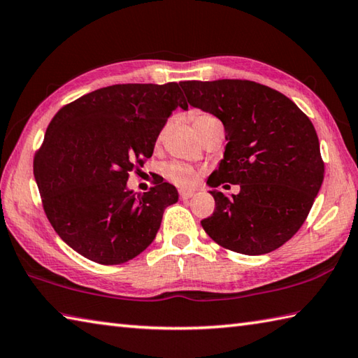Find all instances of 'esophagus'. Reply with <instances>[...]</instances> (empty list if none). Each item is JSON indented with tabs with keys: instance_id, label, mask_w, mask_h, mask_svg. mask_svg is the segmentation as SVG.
<instances>
[{
	"instance_id": "obj_1",
	"label": "esophagus",
	"mask_w": 358,
	"mask_h": 358,
	"mask_svg": "<svg viewBox=\"0 0 358 358\" xmlns=\"http://www.w3.org/2000/svg\"><path fill=\"white\" fill-rule=\"evenodd\" d=\"M194 196V193H192V192H180V199L182 201H188V199H192Z\"/></svg>"
}]
</instances>
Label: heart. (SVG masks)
<instances>
[{
    "mask_svg": "<svg viewBox=\"0 0 358 358\" xmlns=\"http://www.w3.org/2000/svg\"><path fill=\"white\" fill-rule=\"evenodd\" d=\"M188 117H190L194 129H196L198 134L207 129L210 124L220 123V121L213 115H210V113L202 112V110H192ZM165 174H166V178L173 182V184H176L180 188H190L196 184L199 179V173L194 170L193 166L180 164V162H173V164L168 165L165 170Z\"/></svg>",
    "mask_w": 358,
    "mask_h": 358,
    "instance_id": "1",
    "label": "heart"
}]
</instances>
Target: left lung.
Instances as JSON below:
<instances>
[{
	"label": "left lung",
	"mask_w": 358,
	"mask_h": 358,
	"mask_svg": "<svg viewBox=\"0 0 358 358\" xmlns=\"http://www.w3.org/2000/svg\"><path fill=\"white\" fill-rule=\"evenodd\" d=\"M180 87L188 104L221 120L227 140L224 159L207 179L215 210L201 221L204 231L246 255L280 248L304 224L324 179L312 121L292 99L254 80H184ZM224 181L238 183L241 193L214 190Z\"/></svg>",
	"instance_id": "1"
}]
</instances>
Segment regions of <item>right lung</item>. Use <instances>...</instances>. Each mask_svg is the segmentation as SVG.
I'll use <instances>...</instances> for the list:
<instances>
[{
	"instance_id": "obj_1",
	"label": "right lung",
	"mask_w": 358,
	"mask_h": 358,
	"mask_svg": "<svg viewBox=\"0 0 358 358\" xmlns=\"http://www.w3.org/2000/svg\"><path fill=\"white\" fill-rule=\"evenodd\" d=\"M187 109L179 84H117L64 106L34 157L43 210L74 251L101 265H120L151 245L176 187L146 193L127 188L143 166L168 117Z\"/></svg>"
}]
</instances>
